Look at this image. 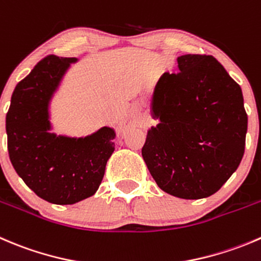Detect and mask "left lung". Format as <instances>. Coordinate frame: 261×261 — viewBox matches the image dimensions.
Masks as SVG:
<instances>
[{
    "instance_id": "1",
    "label": "left lung",
    "mask_w": 261,
    "mask_h": 261,
    "mask_svg": "<svg viewBox=\"0 0 261 261\" xmlns=\"http://www.w3.org/2000/svg\"><path fill=\"white\" fill-rule=\"evenodd\" d=\"M154 88L141 155L167 194L196 200L216 194L239 168L247 115L240 85L213 56L177 57Z\"/></svg>"
}]
</instances>
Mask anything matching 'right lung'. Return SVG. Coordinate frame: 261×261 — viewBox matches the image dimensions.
Returning <instances> with one entry per match:
<instances>
[{
  "label": "right lung",
  "mask_w": 261,
  "mask_h": 261,
  "mask_svg": "<svg viewBox=\"0 0 261 261\" xmlns=\"http://www.w3.org/2000/svg\"><path fill=\"white\" fill-rule=\"evenodd\" d=\"M76 57L48 56L15 88L6 115L7 149L15 171L43 200L75 204L97 192L115 151V128L87 136L57 135L50 106Z\"/></svg>",
  "instance_id": "obj_1"
}]
</instances>
